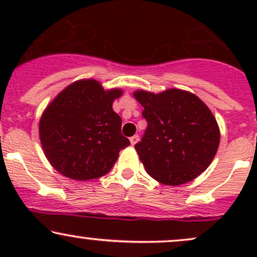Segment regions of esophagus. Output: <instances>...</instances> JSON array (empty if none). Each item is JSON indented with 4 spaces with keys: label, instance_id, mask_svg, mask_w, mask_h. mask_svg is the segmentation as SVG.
<instances>
[{
    "label": "esophagus",
    "instance_id": "esophagus-1",
    "mask_svg": "<svg viewBox=\"0 0 257 257\" xmlns=\"http://www.w3.org/2000/svg\"><path fill=\"white\" fill-rule=\"evenodd\" d=\"M139 141V135H134V137H132L131 138V144H132V146H134L135 144H137Z\"/></svg>",
    "mask_w": 257,
    "mask_h": 257
}]
</instances>
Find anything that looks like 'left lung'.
Listing matches in <instances>:
<instances>
[{"label":"left lung","mask_w":257,"mask_h":257,"mask_svg":"<svg viewBox=\"0 0 257 257\" xmlns=\"http://www.w3.org/2000/svg\"><path fill=\"white\" fill-rule=\"evenodd\" d=\"M133 95L147 120L145 135L135 145L147 174L168 186L198 178L220 144V128L210 108L196 94L178 88L157 94L139 89Z\"/></svg>","instance_id":"8db88e82"}]
</instances>
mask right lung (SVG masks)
I'll return each instance as SVG.
<instances>
[{"instance_id":"right-lung-1","label":"right lung","mask_w":257,"mask_h":257,"mask_svg":"<svg viewBox=\"0 0 257 257\" xmlns=\"http://www.w3.org/2000/svg\"><path fill=\"white\" fill-rule=\"evenodd\" d=\"M122 94L120 88L104 89L96 79L83 78L47 105L38 132L44 156L59 174L87 181L110 172L120 150L131 145L112 108Z\"/></svg>"}]
</instances>
